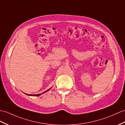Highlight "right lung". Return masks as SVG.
Returning <instances> with one entry per match:
<instances>
[{
	"label": "right lung",
	"instance_id": "obj_1",
	"mask_svg": "<svg viewBox=\"0 0 125 125\" xmlns=\"http://www.w3.org/2000/svg\"><path fill=\"white\" fill-rule=\"evenodd\" d=\"M51 89V88H50L49 89H48V90H47V91H45V92H43V93H41V94H26V93H25V94H26V95H29V96H39V95H40L41 94H42L43 93H45V92H48V91H49L50 89Z\"/></svg>",
	"mask_w": 125,
	"mask_h": 125
}]
</instances>
